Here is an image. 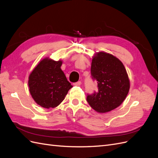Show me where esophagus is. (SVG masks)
Here are the masks:
<instances>
[{
  "mask_svg": "<svg viewBox=\"0 0 158 158\" xmlns=\"http://www.w3.org/2000/svg\"><path fill=\"white\" fill-rule=\"evenodd\" d=\"M81 81H77V82L73 83V85L75 86H79V85H81Z\"/></svg>",
  "mask_w": 158,
  "mask_h": 158,
  "instance_id": "obj_1",
  "label": "esophagus"
}]
</instances>
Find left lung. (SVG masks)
Returning <instances> with one entry per match:
<instances>
[{"mask_svg":"<svg viewBox=\"0 0 158 158\" xmlns=\"http://www.w3.org/2000/svg\"><path fill=\"white\" fill-rule=\"evenodd\" d=\"M91 77L98 91L87 94L89 106L99 113H106L123 103L129 90V80L125 67L111 54L99 52L92 59Z\"/></svg>","mask_w":158,"mask_h":158,"instance_id":"left-lung-1","label":"left lung"}]
</instances>
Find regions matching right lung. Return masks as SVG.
Listing matches in <instances>:
<instances>
[{
    "label": "right lung",
    "mask_w": 158,
    "mask_h": 158,
    "mask_svg": "<svg viewBox=\"0 0 158 158\" xmlns=\"http://www.w3.org/2000/svg\"><path fill=\"white\" fill-rule=\"evenodd\" d=\"M61 60H42L29 77V91L40 106L54 108L61 103L73 87L60 69Z\"/></svg>",
    "instance_id": "obj_1"
}]
</instances>
